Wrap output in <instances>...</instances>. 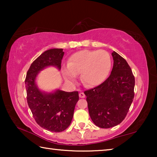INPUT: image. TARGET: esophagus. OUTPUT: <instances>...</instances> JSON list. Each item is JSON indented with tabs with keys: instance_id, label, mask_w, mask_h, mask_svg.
<instances>
[{
	"instance_id": "obj_1",
	"label": "esophagus",
	"mask_w": 157,
	"mask_h": 157,
	"mask_svg": "<svg viewBox=\"0 0 157 157\" xmlns=\"http://www.w3.org/2000/svg\"><path fill=\"white\" fill-rule=\"evenodd\" d=\"M79 98H84L85 97V94H84L83 92H80L79 94Z\"/></svg>"
}]
</instances>
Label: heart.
<instances>
[{"label": "heart", "mask_w": 157, "mask_h": 157, "mask_svg": "<svg viewBox=\"0 0 157 157\" xmlns=\"http://www.w3.org/2000/svg\"><path fill=\"white\" fill-rule=\"evenodd\" d=\"M111 66V57L105 50H82L69 57L67 67L62 69V73L68 82H74L77 75L81 73L82 83L94 87L105 80Z\"/></svg>", "instance_id": "b5f03b06"}]
</instances>
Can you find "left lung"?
Listing matches in <instances>:
<instances>
[{
    "label": "left lung",
    "mask_w": 157,
    "mask_h": 157,
    "mask_svg": "<svg viewBox=\"0 0 157 157\" xmlns=\"http://www.w3.org/2000/svg\"><path fill=\"white\" fill-rule=\"evenodd\" d=\"M111 75L95 88L85 91L90 117L100 128H110L123 121L134 97L135 78L126 60L113 51Z\"/></svg>",
    "instance_id": "8db88e82"
}]
</instances>
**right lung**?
I'll return each mask as SVG.
<instances>
[{
  "instance_id": "right-lung-1",
  "label": "right lung",
  "mask_w": 157,
  "mask_h": 157,
  "mask_svg": "<svg viewBox=\"0 0 157 157\" xmlns=\"http://www.w3.org/2000/svg\"><path fill=\"white\" fill-rule=\"evenodd\" d=\"M63 55L62 48L45 51L32 63L25 80L28 104L34 120L39 126L53 132H62L71 124L79 100L78 92L59 89L44 91L39 89L36 80L40 71L47 67L54 66L60 71Z\"/></svg>"
}]
</instances>
